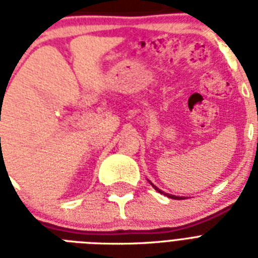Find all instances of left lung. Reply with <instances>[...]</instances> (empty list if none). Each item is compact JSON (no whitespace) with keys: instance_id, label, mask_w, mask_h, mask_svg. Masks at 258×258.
I'll list each match as a JSON object with an SVG mask.
<instances>
[{"instance_id":"1","label":"left lung","mask_w":258,"mask_h":258,"mask_svg":"<svg viewBox=\"0 0 258 258\" xmlns=\"http://www.w3.org/2000/svg\"><path fill=\"white\" fill-rule=\"evenodd\" d=\"M151 184H153V183H151ZM153 187L155 188L157 191L161 192V194H165V196H167V197H169V198H172V200H183V197H176V196H172V194H167V192H163V191H162V190H159V188H158L157 186H155V184H153Z\"/></svg>"}]
</instances>
